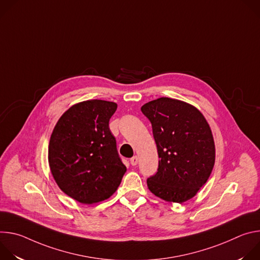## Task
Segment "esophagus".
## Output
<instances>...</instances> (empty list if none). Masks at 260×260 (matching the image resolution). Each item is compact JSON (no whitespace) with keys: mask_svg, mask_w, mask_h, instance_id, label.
<instances>
[{"mask_svg":"<svg viewBox=\"0 0 260 260\" xmlns=\"http://www.w3.org/2000/svg\"><path fill=\"white\" fill-rule=\"evenodd\" d=\"M138 160H139V159H138V156L135 155V156H133V157L131 158L129 161H131V165H132V166H137V165H138Z\"/></svg>","mask_w":260,"mask_h":260,"instance_id":"1","label":"esophagus"}]
</instances>
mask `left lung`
<instances>
[{
	"label": "left lung",
	"instance_id": "1",
	"mask_svg": "<svg viewBox=\"0 0 260 260\" xmlns=\"http://www.w3.org/2000/svg\"><path fill=\"white\" fill-rule=\"evenodd\" d=\"M158 152V169L147 179L149 190L173 203L193 198L215 164L211 128L200 111L185 102L160 98L142 106Z\"/></svg>",
	"mask_w": 260,
	"mask_h": 260
}]
</instances>
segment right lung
Returning a JSON list of instances; mask_svg holds the SVG:
<instances>
[{
  "label": "right lung",
  "mask_w": 260,
  "mask_h": 260,
  "mask_svg": "<svg viewBox=\"0 0 260 260\" xmlns=\"http://www.w3.org/2000/svg\"><path fill=\"white\" fill-rule=\"evenodd\" d=\"M117 104L91 100L72 106L51 134L48 161L58 187L81 204L112 196L126 172L109 120Z\"/></svg>",
  "instance_id": "add662e5"
}]
</instances>
